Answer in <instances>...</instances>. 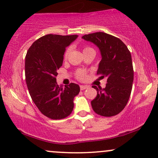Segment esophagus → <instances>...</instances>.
Instances as JSON below:
<instances>
[{"instance_id":"1","label":"esophagus","mask_w":158,"mask_h":158,"mask_svg":"<svg viewBox=\"0 0 158 158\" xmlns=\"http://www.w3.org/2000/svg\"><path fill=\"white\" fill-rule=\"evenodd\" d=\"M88 86H87V85H80V90H84L85 89H87Z\"/></svg>"}]
</instances>
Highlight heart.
<instances>
[{
    "label": "heart",
    "instance_id": "1",
    "mask_svg": "<svg viewBox=\"0 0 158 158\" xmlns=\"http://www.w3.org/2000/svg\"><path fill=\"white\" fill-rule=\"evenodd\" d=\"M94 51V49L93 48H91V47H90V46H87V45H86V46H85L84 48H83V52H85V51ZM69 51H70V48H68L67 50H66L65 52H64V59H66L68 57V54H69ZM87 71L84 69L77 70L75 73L76 78L80 81H84L85 79L87 78Z\"/></svg>",
    "mask_w": 158,
    "mask_h": 158
}]
</instances>
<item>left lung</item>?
Wrapping results in <instances>:
<instances>
[{
	"label": "left lung",
	"mask_w": 158,
	"mask_h": 158,
	"mask_svg": "<svg viewBox=\"0 0 158 158\" xmlns=\"http://www.w3.org/2000/svg\"><path fill=\"white\" fill-rule=\"evenodd\" d=\"M85 40L96 45L102 54L97 75L107 78L105 88L96 87L97 95L91 101L94 111L105 117L116 115L126 107L134 79L130 51L119 38L104 32L82 36Z\"/></svg>",
	"instance_id": "obj_1"
}]
</instances>
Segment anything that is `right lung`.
I'll return each mask as SVG.
<instances>
[{
    "instance_id": "add662e5",
    "label": "right lung",
    "mask_w": 158,
    "mask_h": 158,
    "mask_svg": "<svg viewBox=\"0 0 158 158\" xmlns=\"http://www.w3.org/2000/svg\"><path fill=\"white\" fill-rule=\"evenodd\" d=\"M78 36L47 35L33 43L25 61V76L31 99L42 114L54 120L68 117L80 88L74 83L64 87L56 84L57 70L63 55Z\"/></svg>"
}]
</instances>
